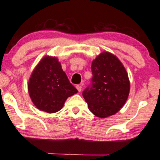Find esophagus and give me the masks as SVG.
<instances>
[{
    "mask_svg": "<svg viewBox=\"0 0 160 160\" xmlns=\"http://www.w3.org/2000/svg\"><path fill=\"white\" fill-rule=\"evenodd\" d=\"M76 88H77V90H78V91L79 92H81V90H82V86L81 85H76Z\"/></svg>",
    "mask_w": 160,
    "mask_h": 160,
    "instance_id": "esophagus-1",
    "label": "esophagus"
}]
</instances>
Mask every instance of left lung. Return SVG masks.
I'll return each instance as SVG.
<instances>
[{
	"label": "left lung",
	"mask_w": 160,
	"mask_h": 160,
	"mask_svg": "<svg viewBox=\"0 0 160 160\" xmlns=\"http://www.w3.org/2000/svg\"><path fill=\"white\" fill-rule=\"evenodd\" d=\"M92 85L83 91L88 109L99 118L114 115L125 104L130 92L126 70L113 53L103 51L92 62Z\"/></svg>",
	"instance_id": "obj_1"
}]
</instances>
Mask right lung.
Listing matches in <instances>:
<instances>
[{
  "mask_svg": "<svg viewBox=\"0 0 160 160\" xmlns=\"http://www.w3.org/2000/svg\"><path fill=\"white\" fill-rule=\"evenodd\" d=\"M28 88L34 106L48 113L60 111L66 100L78 92L62 69L58 59L51 56L43 57L34 68Z\"/></svg>",
  "mask_w": 160,
  "mask_h": 160,
  "instance_id": "right-lung-1",
  "label": "right lung"
}]
</instances>
